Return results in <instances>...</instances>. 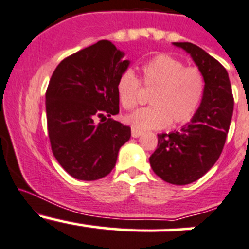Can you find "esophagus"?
Instances as JSON below:
<instances>
[{"mask_svg":"<svg viewBox=\"0 0 249 249\" xmlns=\"http://www.w3.org/2000/svg\"><path fill=\"white\" fill-rule=\"evenodd\" d=\"M140 134H142V132H140V130L135 129V128H132V137L133 138L140 137Z\"/></svg>","mask_w":249,"mask_h":249,"instance_id":"34e87169","label":"esophagus"}]
</instances>
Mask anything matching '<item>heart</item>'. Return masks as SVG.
I'll return each mask as SVG.
<instances>
[{
  "label": "heart",
  "mask_w": 249,
  "mask_h": 249,
  "mask_svg": "<svg viewBox=\"0 0 249 249\" xmlns=\"http://www.w3.org/2000/svg\"><path fill=\"white\" fill-rule=\"evenodd\" d=\"M142 83L152 89L147 102L151 105L125 117L127 124L139 130L157 129L190 122L202 104L206 80L196 66H185L169 54L154 56L142 66ZM119 102L124 110L138 104L140 81L132 69H125L116 82Z\"/></svg>",
  "instance_id": "heart-1"
}]
</instances>
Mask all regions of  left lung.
Here are the masks:
<instances>
[{"mask_svg": "<svg viewBox=\"0 0 249 249\" xmlns=\"http://www.w3.org/2000/svg\"><path fill=\"white\" fill-rule=\"evenodd\" d=\"M193 56L206 80L202 104L193 121L179 132L157 134L150 156L151 168L162 180L186 185L205 176L220 156L233 111V95L226 69L196 44L174 42Z\"/></svg>", "mask_w": 249, "mask_h": 249, "instance_id": "obj_1", "label": "left lung"}]
</instances>
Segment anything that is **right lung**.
<instances>
[{
  "label": "right lung",
  "mask_w": 249,
  "mask_h": 249,
  "mask_svg": "<svg viewBox=\"0 0 249 249\" xmlns=\"http://www.w3.org/2000/svg\"><path fill=\"white\" fill-rule=\"evenodd\" d=\"M122 56L111 41L102 40L63 59L49 80L46 112L52 152L80 180L107 176L130 138V127L111 119L120 111L117 78L129 64Z\"/></svg>",
  "instance_id": "right-lung-1"
}]
</instances>
